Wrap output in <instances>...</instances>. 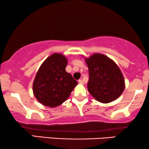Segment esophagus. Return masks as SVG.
Wrapping results in <instances>:
<instances>
[{
  "label": "esophagus",
  "instance_id": "1",
  "mask_svg": "<svg viewBox=\"0 0 149 149\" xmlns=\"http://www.w3.org/2000/svg\"><path fill=\"white\" fill-rule=\"evenodd\" d=\"M79 84L83 85V81L82 79H79Z\"/></svg>",
  "mask_w": 149,
  "mask_h": 149
}]
</instances>
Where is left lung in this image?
I'll list each match as a JSON object with an SVG mask.
<instances>
[{
    "mask_svg": "<svg viewBox=\"0 0 149 149\" xmlns=\"http://www.w3.org/2000/svg\"><path fill=\"white\" fill-rule=\"evenodd\" d=\"M89 68L87 89L98 102L109 103L115 100L125 89V80L115 62L101 54L85 58Z\"/></svg>",
    "mask_w": 149,
    "mask_h": 149,
    "instance_id": "left-lung-1",
    "label": "left lung"
}]
</instances>
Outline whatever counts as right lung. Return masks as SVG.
<instances>
[{"label": "right lung", "instance_id": "1", "mask_svg": "<svg viewBox=\"0 0 149 149\" xmlns=\"http://www.w3.org/2000/svg\"><path fill=\"white\" fill-rule=\"evenodd\" d=\"M67 59L60 54L48 57L40 66L33 83V93L42 105L56 107L64 102L77 81L66 71Z\"/></svg>", "mask_w": 149, "mask_h": 149}]
</instances>
